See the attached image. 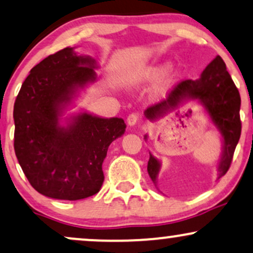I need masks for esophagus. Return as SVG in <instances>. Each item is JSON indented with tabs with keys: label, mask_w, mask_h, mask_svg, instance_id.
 Returning a JSON list of instances; mask_svg holds the SVG:
<instances>
[{
	"label": "esophagus",
	"mask_w": 253,
	"mask_h": 253,
	"mask_svg": "<svg viewBox=\"0 0 253 253\" xmlns=\"http://www.w3.org/2000/svg\"><path fill=\"white\" fill-rule=\"evenodd\" d=\"M139 119H140V117L138 113L129 114L128 117H127V124H128L129 126H135V125L139 123Z\"/></svg>",
	"instance_id": "obj_1"
}]
</instances>
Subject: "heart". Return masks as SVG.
<instances>
[{
    "instance_id": "heart-1",
    "label": "heart",
    "mask_w": 253,
    "mask_h": 253,
    "mask_svg": "<svg viewBox=\"0 0 253 253\" xmlns=\"http://www.w3.org/2000/svg\"><path fill=\"white\" fill-rule=\"evenodd\" d=\"M167 68V66H156V67H151V68L146 69L145 71V77L150 78V79H156L158 77H160L165 69Z\"/></svg>"
}]
</instances>
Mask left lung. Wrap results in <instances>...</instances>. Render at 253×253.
I'll list each match as a JSON object with an SVG mask.
<instances>
[{"instance_id": "left-lung-1", "label": "left lung", "mask_w": 253, "mask_h": 253, "mask_svg": "<svg viewBox=\"0 0 253 253\" xmlns=\"http://www.w3.org/2000/svg\"><path fill=\"white\" fill-rule=\"evenodd\" d=\"M186 97L198 99L203 103L223 136L224 150L218 166V175L221 178L229 171L232 163L234 150L242 133V121L239 115V92L220 56L215 57L206 67L199 79H186L179 82L171 90L166 100L146 109V118L154 120L169 109H174ZM159 169V161L151 156L147 164V171L154 184H157Z\"/></svg>"}]
</instances>
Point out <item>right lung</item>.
Instances as JSON below:
<instances>
[{"label":"right lung","instance_id":"add662e5","mask_svg":"<svg viewBox=\"0 0 253 253\" xmlns=\"http://www.w3.org/2000/svg\"><path fill=\"white\" fill-rule=\"evenodd\" d=\"M94 65L73 48L56 51L33 67L15 100V154L30 185L45 197L79 200L99 192L108 146L125 133L123 119L87 113L67 128L57 126L61 105L95 79Z\"/></svg>","mask_w":253,"mask_h":253}]
</instances>
